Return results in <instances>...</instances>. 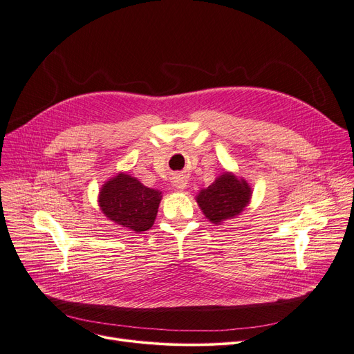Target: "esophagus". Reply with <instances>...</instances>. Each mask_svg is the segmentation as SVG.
Wrapping results in <instances>:
<instances>
[{
	"label": "esophagus",
	"instance_id": "obj_1",
	"mask_svg": "<svg viewBox=\"0 0 354 354\" xmlns=\"http://www.w3.org/2000/svg\"><path fill=\"white\" fill-rule=\"evenodd\" d=\"M187 183H188L187 178L182 176V175L174 178V185H175V188H178V189H185V188H187Z\"/></svg>",
	"mask_w": 354,
	"mask_h": 354
}]
</instances>
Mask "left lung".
Listing matches in <instances>:
<instances>
[{
    "mask_svg": "<svg viewBox=\"0 0 354 354\" xmlns=\"http://www.w3.org/2000/svg\"><path fill=\"white\" fill-rule=\"evenodd\" d=\"M250 196L251 188L245 180H238L231 174H224L208 188L202 189L196 201L205 216L214 224H219L243 211Z\"/></svg>",
    "mask_w": 354,
    "mask_h": 354,
    "instance_id": "left-lung-1",
    "label": "left lung"
}]
</instances>
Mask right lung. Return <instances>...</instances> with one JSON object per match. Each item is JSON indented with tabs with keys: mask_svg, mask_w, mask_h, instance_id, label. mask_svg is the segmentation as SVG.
Listing matches in <instances>:
<instances>
[{
	"mask_svg": "<svg viewBox=\"0 0 354 354\" xmlns=\"http://www.w3.org/2000/svg\"><path fill=\"white\" fill-rule=\"evenodd\" d=\"M160 198L159 191L146 188L138 179L119 174L104 183L99 202L109 219L129 230L142 232L153 225Z\"/></svg>",
	"mask_w": 354,
	"mask_h": 354,
	"instance_id": "add662e5",
	"label": "right lung"
}]
</instances>
